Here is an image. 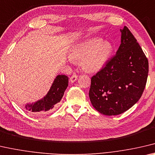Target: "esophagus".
<instances>
[{"label":"esophagus","mask_w":155,"mask_h":155,"mask_svg":"<svg viewBox=\"0 0 155 155\" xmlns=\"http://www.w3.org/2000/svg\"><path fill=\"white\" fill-rule=\"evenodd\" d=\"M78 75H76V74H73L71 77L70 78V81H71V82H75L76 80H77V79H78Z\"/></svg>","instance_id":"34e87169"}]
</instances>
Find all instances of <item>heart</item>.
Listing matches in <instances>:
<instances>
[{
    "label": "heart",
    "instance_id": "b5f03b06",
    "mask_svg": "<svg viewBox=\"0 0 155 155\" xmlns=\"http://www.w3.org/2000/svg\"><path fill=\"white\" fill-rule=\"evenodd\" d=\"M113 51L110 42L95 38L81 42L71 50L69 58L73 62H80L82 69L87 73H95L104 67Z\"/></svg>",
    "mask_w": 155,
    "mask_h": 155
}]
</instances>
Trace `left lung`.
<instances>
[{"label": "left lung", "instance_id": "obj_1", "mask_svg": "<svg viewBox=\"0 0 155 155\" xmlns=\"http://www.w3.org/2000/svg\"><path fill=\"white\" fill-rule=\"evenodd\" d=\"M116 55L91 78V102L105 115L123 113L139 101L145 89L148 60L127 27L120 29Z\"/></svg>", "mask_w": 155, "mask_h": 155}]
</instances>
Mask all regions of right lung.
Instances as JSON below:
<instances>
[{
    "instance_id": "1",
    "label": "right lung",
    "mask_w": 155,
    "mask_h": 155,
    "mask_svg": "<svg viewBox=\"0 0 155 155\" xmlns=\"http://www.w3.org/2000/svg\"><path fill=\"white\" fill-rule=\"evenodd\" d=\"M68 78L67 75H58L47 95L34 104L26 105L25 108L34 114L46 113L60 102L68 87Z\"/></svg>"
}]
</instances>
